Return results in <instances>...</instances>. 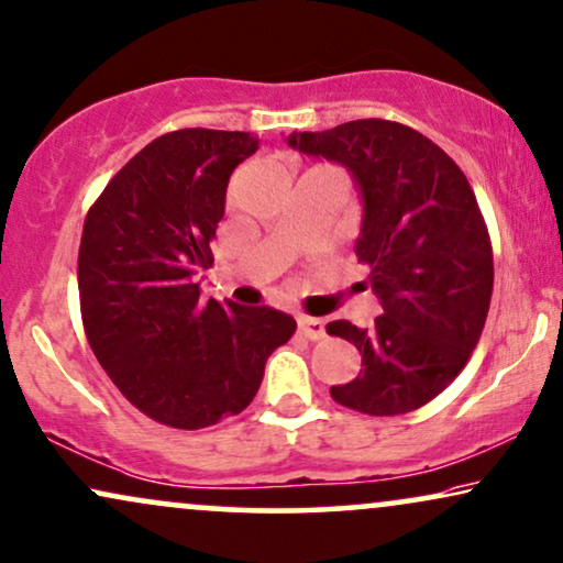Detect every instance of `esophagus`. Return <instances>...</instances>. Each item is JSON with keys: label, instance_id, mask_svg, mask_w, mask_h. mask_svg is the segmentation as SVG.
<instances>
[{"label": "esophagus", "instance_id": "1", "mask_svg": "<svg viewBox=\"0 0 563 563\" xmlns=\"http://www.w3.org/2000/svg\"><path fill=\"white\" fill-rule=\"evenodd\" d=\"M297 328L305 339L318 341L325 335V320L323 318H310V316H297Z\"/></svg>", "mask_w": 563, "mask_h": 563}]
</instances>
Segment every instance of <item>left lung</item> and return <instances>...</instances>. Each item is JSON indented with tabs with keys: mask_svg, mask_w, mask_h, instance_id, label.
Wrapping results in <instances>:
<instances>
[{
	"mask_svg": "<svg viewBox=\"0 0 563 563\" xmlns=\"http://www.w3.org/2000/svg\"><path fill=\"white\" fill-rule=\"evenodd\" d=\"M287 142L352 173L362 196L354 251L383 305L372 328L325 325L362 354L360 375L333 385L331 398L369 416L416 411L471 360L492 302V243L468 178L432 139L396 121L295 131Z\"/></svg>",
	"mask_w": 563,
	"mask_h": 563,
	"instance_id": "1",
	"label": "left lung"
}]
</instances>
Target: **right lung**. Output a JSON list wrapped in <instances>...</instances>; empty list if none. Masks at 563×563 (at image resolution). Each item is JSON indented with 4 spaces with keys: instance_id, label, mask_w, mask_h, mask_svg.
Wrapping results in <instances>:
<instances>
[{
    "instance_id": "obj_1",
    "label": "right lung",
    "mask_w": 563,
    "mask_h": 563,
    "mask_svg": "<svg viewBox=\"0 0 563 563\" xmlns=\"http://www.w3.org/2000/svg\"><path fill=\"white\" fill-rule=\"evenodd\" d=\"M258 150L247 131L180 129L129 159L87 211L79 305L100 367L150 419L203 429L247 408L295 318L266 305L203 299L235 167Z\"/></svg>"
}]
</instances>
